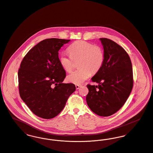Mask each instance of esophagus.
<instances>
[{
	"label": "esophagus",
	"mask_w": 153,
	"mask_h": 153,
	"mask_svg": "<svg viewBox=\"0 0 153 153\" xmlns=\"http://www.w3.org/2000/svg\"><path fill=\"white\" fill-rule=\"evenodd\" d=\"M81 87H82V85H77H77H76V89H77V90H79Z\"/></svg>",
	"instance_id": "1"
}]
</instances>
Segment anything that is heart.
<instances>
[{"label": "heart", "instance_id": "obj_1", "mask_svg": "<svg viewBox=\"0 0 153 153\" xmlns=\"http://www.w3.org/2000/svg\"><path fill=\"white\" fill-rule=\"evenodd\" d=\"M71 56L62 53L59 56V63L67 72H71L73 67V60H80L79 70L74 71L67 77L68 82L81 84L90 76L98 72L104 65V52L102 48L94 45L85 41H78L68 48Z\"/></svg>", "mask_w": 153, "mask_h": 153}]
</instances>
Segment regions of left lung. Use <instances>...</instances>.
Masks as SVG:
<instances>
[{
    "label": "left lung",
    "mask_w": 153,
    "mask_h": 153,
    "mask_svg": "<svg viewBox=\"0 0 153 153\" xmlns=\"http://www.w3.org/2000/svg\"><path fill=\"white\" fill-rule=\"evenodd\" d=\"M105 60L101 69L91 78L98 85H87L86 101L90 109L101 117H109L119 110L128 98L133 85L129 56L125 49L108 38H100Z\"/></svg>",
    "instance_id": "8db88e82"
}]
</instances>
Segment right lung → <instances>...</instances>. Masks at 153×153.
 <instances>
[{"instance_id":"right-lung-1","label":"right lung","mask_w":153,"mask_h":153,"mask_svg":"<svg viewBox=\"0 0 153 153\" xmlns=\"http://www.w3.org/2000/svg\"><path fill=\"white\" fill-rule=\"evenodd\" d=\"M70 39L49 38L39 42L24 56L18 71L20 95L35 115L49 119L63 110L76 90L72 83H63L66 71L58 51Z\"/></svg>"}]
</instances>
